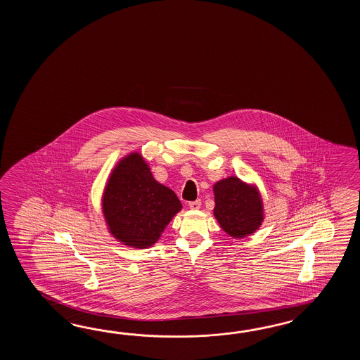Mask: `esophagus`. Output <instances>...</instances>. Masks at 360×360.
I'll list each match as a JSON object with an SVG mask.
<instances>
[{
    "label": "esophagus",
    "mask_w": 360,
    "mask_h": 360,
    "mask_svg": "<svg viewBox=\"0 0 360 360\" xmlns=\"http://www.w3.org/2000/svg\"><path fill=\"white\" fill-rule=\"evenodd\" d=\"M200 205H202L200 199H197V200L189 202V207H191V210H199V208H200Z\"/></svg>",
    "instance_id": "obj_1"
}]
</instances>
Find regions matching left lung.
I'll return each mask as SVG.
<instances>
[{
    "label": "left lung",
    "mask_w": 360,
    "mask_h": 360,
    "mask_svg": "<svg viewBox=\"0 0 360 360\" xmlns=\"http://www.w3.org/2000/svg\"><path fill=\"white\" fill-rule=\"evenodd\" d=\"M214 217L230 237L245 238L260 228L264 208L255 186L230 176L214 184Z\"/></svg>",
    "instance_id": "obj_1"
}]
</instances>
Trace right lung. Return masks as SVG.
<instances>
[{"label":"right lung","mask_w":360,"mask_h":360,"mask_svg":"<svg viewBox=\"0 0 360 360\" xmlns=\"http://www.w3.org/2000/svg\"><path fill=\"white\" fill-rule=\"evenodd\" d=\"M181 207L174 191L154 180L139 153L118 162L103 195L109 231L123 245L135 248L153 245Z\"/></svg>","instance_id":"1"}]
</instances>
